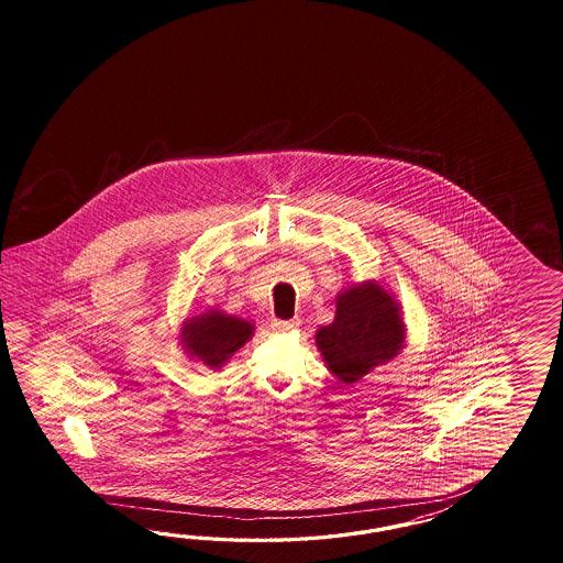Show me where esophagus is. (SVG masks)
<instances>
[{"mask_svg": "<svg viewBox=\"0 0 563 563\" xmlns=\"http://www.w3.org/2000/svg\"><path fill=\"white\" fill-rule=\"evenodd\" d=\"M299 325V320H274L273 330L274 332H290Z\"/></svg>", "mask_w": 563, "mask_h": 563, "instance_id": "esophagus-1", "label": "esophagus"}]
</instances>
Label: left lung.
Masks as SVG:
<instances>
[{
  "instance_id": "1",
  "label": "left lung",
  "mask_w": 563,
  "mask_h": 563,
  "mask_svg": "<svg viewBox=\"0 0 563 563\" xmlns=\"http://www.w3.org/2000/svg\"><path fill=\"white\" fill-rule=\"evenodd\" d=\"M407 325L398 301L375 280L342 289L332 324L316 332L325 367L342 384H355L405 349Z\"/></svg>"
}]
</instances>
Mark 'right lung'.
<instances>
[{"label":"right lung","instance_id":"add662e5","mask_svg":"<svg viewBox=\"0 0 563 563\" xmlns=\"http://www.w3.org/2000/svg\"><path fill=\"white\" fill-rule=\"evenodd\" d=\"M254 324L229 316L221 309H208L200 316H191L181 325V346L191 361H202L210 369L222 365L254 336Z\"/></svg>","mask_w":563,"mask_h":563}]
</instances>
